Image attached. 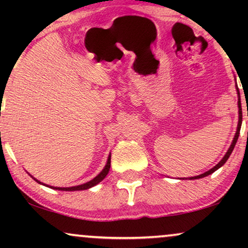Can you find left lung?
Listing matches in <instances>:
<instances>
[{"instance_id":"8db88e82","label":"left lung","mask_w":248,"mask_h":248,"mask_svg":"<svg viewBox=\"0 0 248 248\" xmlns=\"http://www.w3.org/2000/svg\"><path fill=\"white\" fill-rule=\"evenodd\" d=\"M236 89H237V93H238V114H239V117H238V125H237V131H236V134L235 137H233V140L232 142V144H230V147L228 149V151H227V154L223 155V158L220 160L218 164H217L215 167L210 169V170L203 172L201 175H198V176H194V177H188V178H179V179H199V178H203L205 177V176H209L210 174H212V172H215L216 170H218L220 167H222L223 165L226 164V161L228 160V158L230 157V155H232V152L233 150V148H235L236 145V142L238 140V137H239V132H240V127H242V121H243V114H242V105H240V94H239V91H238V87H237L236 84Z\"/></svg>"}]
</instances>
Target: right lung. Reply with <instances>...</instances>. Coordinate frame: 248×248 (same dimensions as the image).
I'll return each instance as SVG.
<instances>
[{"instance_id":"add662e5","label":"right lung","mask_w":248,"mask_h":248,"mask_svg":"<svg viewBox=\"0 0 248 248\" xmlns=\"http://www.w3.org/2000/svg\"><path fill=\"white\" fill-rule=\"evenodd\" d=\"M110 157H111V155L109 154V155H108V159H107V162H106V165H105V167H104V169L103 170H101L99 174H98L96 177L94 178H93L91 179V181H89V182H87V183H84V184H81V185H77V186H71V187H56V186H49V185H47V184H44V183H42V182H39L38 179H36L35 177H32L31 175V177L35 179V181L37 182V183H39V184H42V185H44V186H47V187H49V188H54V189H59V191H67V192H72V191H83V189H89V188H91V187H93V186H96L97 184H99V183L103 181V179L106 177L107 176V174H108V171H109V168H110Z\"/></svg>"}]
</instances>
